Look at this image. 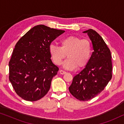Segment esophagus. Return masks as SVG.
Here are the masks:
<instances>
[{"mask_svg":"<svg viewBox=\"0 0 124 124\" xmlns=\"http://www.w3.org/2000/svg\"><path fill=\"white\" fill-rule=\"evenodd\" d=\"M59 73H60L61 74H64L66 73V72H65V71H64L62 70H60V71H59Z\"/></svg>","mask_w":124,"mask_h":124,"instance_id":"34e87169","label":"esophagus"}]
</instances>
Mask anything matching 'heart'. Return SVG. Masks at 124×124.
<instances>
[{
	"label": "heart",
	"instance_id": "obj_1",
	"mask_svg": "<svg viewBox=\"0 0 124 124\" xmlns=\"http://www.w3.org/2000/svg\"><path fill=\"white\" fill-rule=\"evenodd\" d=\"M60 47L51 45L49 52L53 62L57 65L62 64L66 56L68 57L63 67L70 70L87 65L91 54V46L89 40L82 39L78 37L71 35L60 40Z\"/></svg>",
	"mask_w": 124,
	"mask_h": 124
}]
</instances>
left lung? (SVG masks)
<instances>
[{
  "label": "left lung",
  "instance_id": "left-lung-1",
  "mask_svg": "<svg viewBox=\"0 0 124 124\" xmlns=\"http://www.w3.org/2000/svg\"><path fill=\"white\" fill-rule=\"evenodd\" d=\"M83 33L87 34L94 52L85 68L73 77L69 90L78 100L87 101L107 85L112 76V65L111 51L101 35L93 29Z\"/></svg>",
  "mask_w": 124,
  "mask_h": 124
}]
</instances>
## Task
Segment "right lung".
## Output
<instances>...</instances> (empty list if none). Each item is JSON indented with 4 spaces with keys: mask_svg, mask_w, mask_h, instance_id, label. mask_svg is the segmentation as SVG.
Listing matches in <instances>:
<instances>
[{
    "mask_svg": "<svg viewBox=\"0 0 124 124\" xmlns=\"http://www.w3.org/2000/svg\"><path fill=\"white\" fill-rule=\"evenodd\" d=\"M65 31L37 25L16 43L9 62V79L18 96L34 101L45 96L59 70L49 52L51 42Z\"/></svg>",
    "mask_w": 124,
    "mask_h": 124,
    "instance_id": "add662e5",
    "label": "right lung"
}]
</instances>
